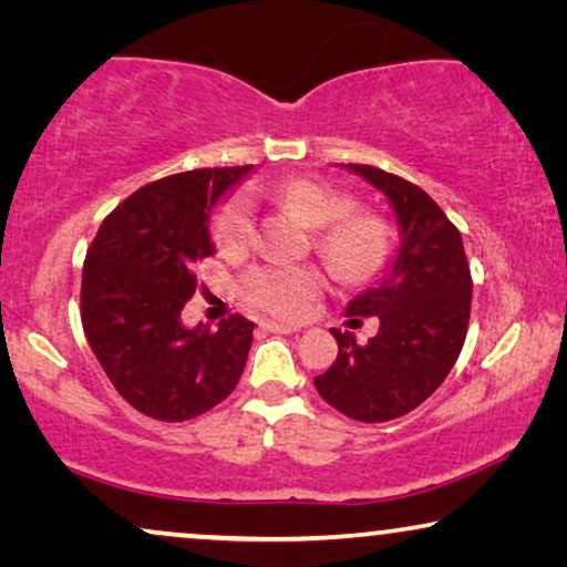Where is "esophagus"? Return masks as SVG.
<instances>
[{
	"label": "esophagus",
	"instance_id": "1",
	"mask_svg": "<svg viewBox=\"0 0 567 567\" xmlns=\"http://www.w3.org/2000/svg\"><path fill=\"white\" fill-rule=\"evenodd\" d=\"M262 330H270V332H281V336H291V332H299L301 324H286V322H276V320H266L260 322Z\"/></svg>",
	"mask_w": 567,
	"mask_h": 567
}]
</instances>
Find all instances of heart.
I'll list each match as a JSON object with an SVG mask.
<instances>
[{"instance_id": "b5f03b06", "label": "heart", "mask_w": 567, "mask_h": 567, "mask_svg": "<svg viewBox=\"0 0 567 567\" xmlns=\"http://www.w3.org/2000/svg\"><path fill=\"white\" fill-rule=\"evenodd\" d=\"M317 231V250L330 268L351 284L371 281L386 266L392 235L382 216L353 208L348 193L297 177L266 190ZM214 239L221 252H243L255 239V204L250 193H235L214 214ZM322 274L312 266H255L243 276L239 291L255 309L278 317H301L322 291Z\"/></svg>"}]
</instances>
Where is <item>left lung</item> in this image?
<instances>
[{"label": "left lung", "instance_id": "8db88e82", "mask_svg": "<svg viewBox=\"0 0 567 567\" xmlns=\"http://www.w3.org/2000/svg\"><path fill=\"white\" fill-rule=\"evenodd\" d=\"M382 190L398 214L400 250L374 289L346 309L348 322L377 317L367 346L330 330L338 359L315 377L320 398L353 421L384 423L431 398L467 338L472 276L462 235L441 206L405 177L371 165H346Z\"/></svg>", "mask_w": 567, "mask_h": 567}]
</instances>
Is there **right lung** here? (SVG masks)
Returning <instances> with one entry per match:
<instances>
[{
	"label": "right lung",
	"mask_w": 567,
	"mask_h": 567,
	"mask_svg": "<svg viewBox=\"0 0 567 567\" xmlns=\"http://www.w3.org/2000/svg\"><path fill=\"white\" fill-rule=\"evenodd\" d=\"M250 167H204L154 181L113 208L82 270L80 315L92 353L138 413L181 423L235 390L252 343L250 320L188 330L181 312L214 255L208 216Z\"/></svg>",
	"instance_id": "obj_1"
}]
</instances>
